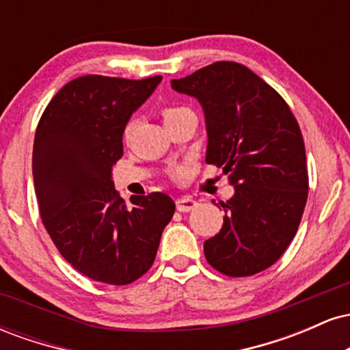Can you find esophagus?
I'll use <instances>...</instances> for the list:
<instances>
[{
  "mask_svg": "<svg viewBox=\"0 0 350 350\" xmlns=\"http://www.w3.org/2000/svg\"><path fill=\"white\" fill-rule=\"evenodd\" d=\"M176 207H178L179 212H189L192 208L198 207V202L194 199H189V198H179L176 200Z\"/></svg>",
  "mask_w": 350,
  "mask_h": 350,
  "instance_id": "1",
  "label": "esophagus"
}]
</instances>
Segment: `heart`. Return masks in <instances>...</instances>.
Returning a JSON list of instances; mask_svg holds the SVG:
<instances>
[{
    "mask_svg": "<svg viewBox=\"0 0 350 350\" xmlns=\"http://www.w3.org/2000/svg\"><path fill=\"white\" fill-rule=\"evenodd\" d=\"M184 110H187V108H179V107L164 108V110H163V118H164V122H166V120L172 118V116H176L178 113H180V111H184ZM131 130H133V123H128L126 128H124V138H128V136H130ZM179 171H180V170H174V172H179Z\"/></svg>",
    "mask_w": 350,
    "mask_h": 350,
    "instance_id": "b5f03b06",
    "label": "heart"
}]
</instances>
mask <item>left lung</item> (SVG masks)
Instances as JSON below:
<instances>
[{
  "label": "left lung",
  "instance_id": "obj_1",
  "mask_svg": "<svg viewBox=\"0 0 350 350\" xmlns=\"http://www.w3.org/2000/svg\"><path fill=\"white\" fill-rule=\"evenodd\" d=\"M206 115V161L222 167L235 194L224 226L204 242L211 267L227 276L270 268L298 232L308 200L303 135L283 97L237 62H214L171 80Z\"/></svg>",
  "mask_w": 350,
  "mask_h": 350
}]
</instances>
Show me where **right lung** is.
I'll return each mask as SVG.
<instances>
[{"label":"right lung","mask_w":350,"mask_h":350,"mask_svg":"<svg viewBox=\"0 0 350 350\" xmlns=\"http://www.w3.org/2000/svg\"><path fill=\"white\" fill-rule=\"evenodd\" d=\"M161 79L70 80L36 130L33 176L44 227L60 255L100 283L122 286L150 270L174 214L163 192L133 196L128 206L111 180L124 126Z\"/></svg>","instance_id":"add662e5"}]
</instances>
